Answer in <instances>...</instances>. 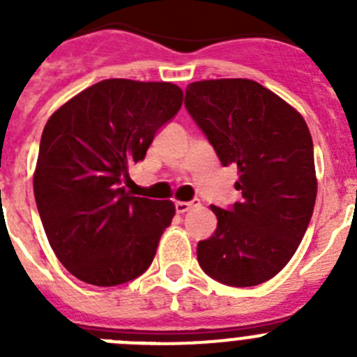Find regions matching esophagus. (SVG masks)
Returning a JSON list of instances; mask_svg holds the SVG:
<instances>
[{"label":"esophagus","mask_w":357,"mask_h":357,"mask_svg":"<svg viewBox=\"0 0 357 357\" xmlns=\"http://www.w3.org/2000/svg\"><path fill=\"white\" fill-rule=\"evenodd\" d=\"M197 206H200V200H198V198H195V200L191 202H175V211L178 214H184L188 213L191 207H197Z\"/></svg>","instance_id":"esophagus-1"}]
</instances>
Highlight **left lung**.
<instances>
[{"label":"left lung","mask_w":357,"mask_h":357,"mask_svg":"<svg viewBox=\"0 0 357 357\" xmlns=\"http://www.w3.org/2000/svg\"><path fill=\"white\" fill-rule=\"evenodd\" d=\"M185 110L222 166L239 169L241 202L211 206L218 227L198 243V264L234 288L266 282L301 245L317 200L313 139L291 105L247 78L193 82Z\"/></svg>","instance_id":"left-lung-1"}]
</instances>
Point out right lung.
<instances>
[{
	"label": "right lung",
	"mask_w": 357,
	"mask_h": 357,
	"mask_svg": "<svg viewBox=\"0 0 357 357\" xmlns=\"http://www.w3.org/2000/svg\"><path fill=\"white\" fill-rule=\"evenodd\" d=\"M181 105L175 84L110 78L71 98L46 123L33 193L53 252L77 279L125 284L155 257L175 206L132 197L123 182Z\"/></svg>",
	"instance_id": "obj_1"
}]
</instances>
